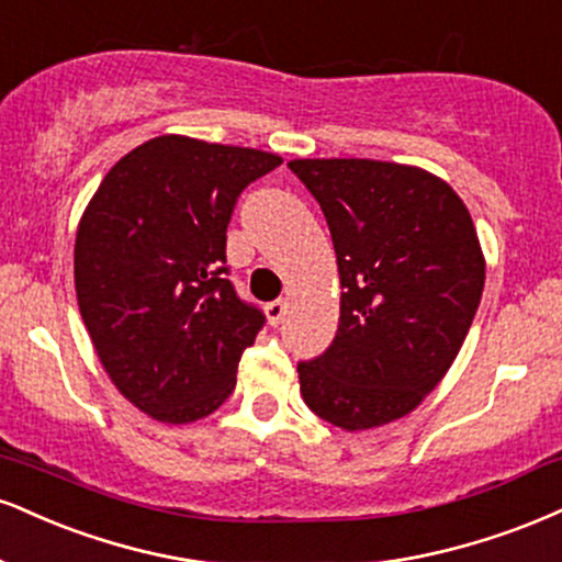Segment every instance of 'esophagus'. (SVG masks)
<instances>
[{
    "label": "esophagus",
    "instance_id": "obj_1",
    "mask_svg": "<svg viewBox=\"0 0 562 562\" xmlns=\"http://www.w3.org/2000/svg\"><path fill=\"white\" fill-rule=\"evenodd\" d=\"M285 314H288V303L282 301V299L267 303V316H269V322L274 324V327H277V324H280L282 319H285Z\"/></svg>",
    "mask_w": 562,
    "mask_h": 562
}]
</instances>
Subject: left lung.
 <instances>
[{
    "label": "left lung",
    "mask_w": 562,
    "mask_h": 562,
    "mask_svg": "<svg viewBox=\"0 0 562 562\" xmlns=\"http://www.w3.org/2000/svg\"><path fill=\"white\" fill-rule=\"evenodd\" d=\"M319 201L340 272L333 346L299 363L303 401L335 427H382L456 361L484 290L469 209L427 170L374 159H293Z\"/></svg>",
    "instance_id": "1"
}]
</instances>
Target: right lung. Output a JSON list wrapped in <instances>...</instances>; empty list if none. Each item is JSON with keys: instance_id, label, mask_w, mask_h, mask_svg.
<instances>
[{"instance_id": "obj_1", "label": "right lung", "mask_w": 562, "mask_h": 562, "mask_svg": "<svg viewBox=\"0 0 562 562\" xmlns=\"http://www.w3.org/2000/svg\"><path fill=\"white\" fill-rule=\"evenodd\" d=\"M277 154L159 135L101 180L76 238L78 306L101 367L157 422L204 418L267 322L227 280L238 195Z\"/></svg>"}]
</instances>
